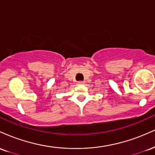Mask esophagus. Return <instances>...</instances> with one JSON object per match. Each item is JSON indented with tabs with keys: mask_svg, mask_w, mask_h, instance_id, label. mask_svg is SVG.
Wrapping results in <instances>:
<instances>
[{
	"mask_svg": "<svg viewBox=\"0 0 155 155\" xmlns=\"http://www.w3.org/2000/svg\"><path fill=\"white\" fill-rule=\"evenodd\" d=\"M84 84V81H78V84Z\"/></svg>",
	"mask_w": 155,
	"mask_h": 155,
	"instance_id": "1",
	"label": "esophagus"
}]
</instances>
